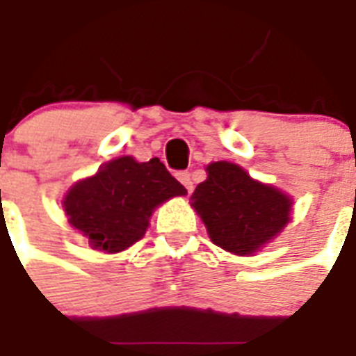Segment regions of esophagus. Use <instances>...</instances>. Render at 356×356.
<instances>
[{
    "mask_svg": "<svg viewBox=\"0 0 356 356\" xmlns=\"http://www.w3.org/2000/svg\"><path fill=\"white\" fill-rule=\"evenodd\" d=\"M176 176H178V180H180V182L184 184V188H186V190H188V191L193 190V182H191V174L188 172V170H182V172H178V174H176Z\"/></svg>",
    "mask_w": 356,
    "mask_h": 356,
    "instance_id": "obj_1",
    "label": "esophagus"
}]
</instances>
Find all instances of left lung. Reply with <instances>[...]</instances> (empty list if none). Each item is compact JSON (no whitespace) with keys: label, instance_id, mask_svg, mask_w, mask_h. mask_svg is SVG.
<instances>
[{"label":"left lung","instance_id":"8db88e82","mask_svg":"<svg viewBox=\"0 0 356 356\" xmlns=\"http://www.w3.org/2000/svg\"><path fill=\"white\" fill-rule=\"evenodd\" d=\"M205 182L193 191V207L218 247L236 254L254 253L289 222L291 199L254 182L234 163L207 166Z\"/></svg>","mask_w":356,"mask_h":356}]
</instances>
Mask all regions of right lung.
<instances>
[{"label":"right lung","mask_w":356,"mask_h":356,"mask_svg":"<svg viewBox=\"0 0 356 356\" xmlns=\"http://www.w3.org/2000/svg\"><path fill=\"white\" fill-rule=\"evenodd\" d=\"M186 193L159 159L136 163L120 157L72 186L63 207L69 222L92 241L93 249L117 253L143 238L155 207Z\"/></svg>","instance_id":"obj_1"}]
</instances>
